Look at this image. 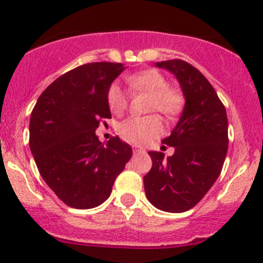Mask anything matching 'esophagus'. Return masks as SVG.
I'll use <instances>...</instances> for the list:
<instances>
[{"label": "esophagus", "mask_w": 263, "mask_h": 263, "mask_svg": "<svg viewBox=\"0 0 263 263\" xmlns=\"http://www.w3.org/2000/svg\"><path fill=\"white\" fill-rule=\"evenodd\" d=\"M145 149L140 148V146H134V154H145Z\"/></svg>", "instance_id": "esophagus-1"}]
</instances>
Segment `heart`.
I'll return each mask as SVG.
<instances>
[{"instance_id":"heart-1","label":"heart","mask_w":263,"mask_h":263,"mask_svg":"<svg viewBox=\"0 0 263 263\" xmlns=\"http://www.w3.org/2000/svg\"><path fill=\"white\" fill-rule=\"evenodd\" d=\"M127 84L134 90H144L152 95L151 109L173 117L183 105V97L178 90L167 87V80L156 70H144L126 78ZM127 97L122 88L114 83L107 90V104L115 114L127 107ZM124 140L132 144H146L163 131V124L156 115L151 117H129L118 127Z\"/></svg>"}]
</instances>
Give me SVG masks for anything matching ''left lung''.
<instances>
[{
  "label": "left lung",
  "mask_w": 263,
  "mask_h": 263,
  "mask_svg": "<svg viewBox=\"0 0 263 263\" xmlns=\"http://www.w3.org/2000/svg\"><path fill=\"white\" fill-rule=\"evenodd\" d=\"M178 80L183 92V111L170 136L173 156L149 152L151 171L144 176L149 202L167 213L192 209L213 187L224 163L228 148V120L224 106L205 76L180 60L156 62Z\"/></svg>",
  "instance_id": "left-lung-1"
}]
</instances>
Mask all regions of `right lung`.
<instances>
[{"label":"right lung","instance_id":"1","mask_svg":"<svg viewBox=\"0 0 263 263\" xmlns=\"http://www.w3.org/2000/svg\"><path fill=\"white\" fill-rule=\"evenodd\" d=\"M126 70L122 63L79 66L54 80L29 119V148L40 175L66 205L92 209L111 195L132 148L118 136L102 144L100 120L111 118L107 90Z\"/></svg>","mask_w":263,"mask_h":263}]
</instances>
